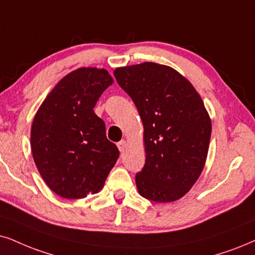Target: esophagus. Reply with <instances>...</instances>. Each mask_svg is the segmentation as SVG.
<instances>
[{
    "label": "esophagus",
    "instance_id": "esophagus-1",
    "mask_svg": "<svg viewBox=\"0 0 255 255\" xmlns=\"http://www.w3.org/2000/svg\"><path fill=\"white\" fill-rule=\"evenodd\" d=\"M117 144H118V148L120 151H124L126 149V147H127V142H126L125 140H121L120 142H118Z\"/></svg>",
    "mask_w": 255,
    "mask_h": 255
}]
</instances>
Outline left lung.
Returning <instances> with one entry per match:
<instances>
[{
  "label": "left lung",
  "instance_id": "8db88e82",
  "mask_svg": "<svg viewBox=\"0 0 255 255\" xmlns=\"http://www.w3.org/2000/svg\"><path fill=\"white\" fill-rule=\"evenodd\" d=\"M143 124L146 162L135 175L141 196L182 198L204 169L212 124L192 83L168 66L144 62L114 72Z\"/></svg>",
  "mask_w": 255,
  "mask_h": 255
}]
</instances>
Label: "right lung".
<instances>
[{"label": "right lung", "mask_w": 255, "mask_h": 255, "mask_svg": "<svg viewBox=\"0 0 255 255\" xmlns=\"http://www.w3.org/2000/svg\"><path fill=\"white\" fill-rule=\"evenodd\" d=\"M113 83L106 69L80 68L64 76L35 115L30 146L48 187L66 199L95 194L120 155L94 113L100 96Z\"/></svg>", "instance_id": "right-lung-1"}]
</instances>
